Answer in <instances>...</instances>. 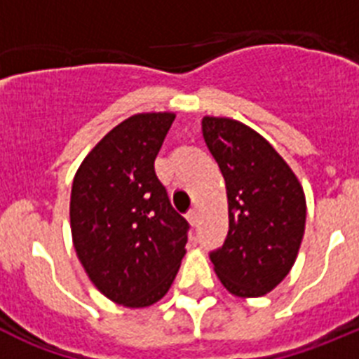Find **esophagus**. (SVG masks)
Masks as SVG:
<instances>
[{
    "mask_svg": "<svg viewBox=\"0 0 359 359\" xmlns=\"http://www.w3.org/2000/svg\"><path fill=\"white\" fill-rule=\"evenodd\" d=\"M187 221L190 223V226H196V224H198V212L190 210L189 214H187Z\"/></svg>",
    "mask_w": 359,
    "mask_h": 359,
    "instance_id": "obj_1",
    "label": "esophagus"
}]
</instances>
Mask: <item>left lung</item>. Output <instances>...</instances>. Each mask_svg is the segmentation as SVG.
Here are the masks:
<instances>
[{
  "mask_svg": "<svg viewBox=\"0 0 359 359\" xmlns=\"http://www.w3.org/2000/svg\"><path fill=\"white\" fill-rule=\"evenodd\" d=\"M203 138L226 183L230 230L210 253L231 294L264 297L293 268L306 230V194L287 161L246 123L203 116Z\"/></svg>",
  "mask_w": 359,
  "mask_h": 359,
  "instance_id": "1",
  "label": "left lung"
}]
</instances>
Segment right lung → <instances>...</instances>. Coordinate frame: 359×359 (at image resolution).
Masks as SVG:
<instances>
[{"mask_svg":"<svg viewBox=\"0 0 359 359\" xmlns=\"http://www.w3.org/2000/svg\"><path fill=\"white\" fill-rule=\"evenodd\" d=\"M174 118L152 111L122 120L73 177L69 226L79 261L104 297L131 309L167 294L187 253L189 223L154 172Z\"/></svg>","mask_w":359,"mask_h":359,"instance_id":"obj_1","label":"right lung"}]
</instances>
